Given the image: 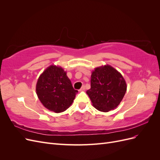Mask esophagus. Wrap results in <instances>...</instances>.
<instances>
[{
  "mask_svg": "<svg viewBox=\"0 0 160 160\" xmlns=\"http://www.w3.org/2000/svg\"><path fill=\"white\" fill-rule=\"evenodd\" d=\"M85 89V85H83L81 87V88L80 89V91H84Z\"/></svg>",
  "mask_w": 160,
  "mask_h": 160,
  "instance_id": "esophagus-1",
  "label": "esophagus"
}]
</instances>
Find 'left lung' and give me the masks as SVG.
Instances as JSON below:
<instances>
[{
  "mask_svg": "<svg viewBox=\"0 0 160 160\" xmlns=\"http://www.w3.org/2000/svg\"><path fill=\"white\" fill-rule=\"evenodd\" d=\"M127 84L122 75L109 65L95 68L91 75V88L87 91L93 107L100 111L115 109L122 101Z\"/></svg>",
  "mask_w": 160,
  "mask_h": 160,
  "instance_id": "8db88e82",
  "label": "left lung"
}]
</instances>
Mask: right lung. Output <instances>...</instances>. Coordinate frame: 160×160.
<instances>
[{
	"label": "right lung",
	"mask_w": 160,
	"mask_h": 160,
	"mask_svg": "<svg viewBox=\"0 0 160 160\" xmlns=\"http://www.w3.org/2000/svg\"><path fill=\"white\" fill-rule=\"evenodd\" d=\"M77 90L72 88L67 72L60 66L50 65L38 77L36 93L47 109L61 113L68 109L75 99Z\"/></svg>",
	"instance_id": "add662e5"
}]
</instances>
